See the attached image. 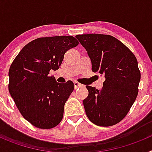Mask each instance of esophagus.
Segmentation results:
<instances>
[{
	"label": "esophagus",
	"instance_id": "obj_1",
	"mask_svg": "<svg viewBox=\"0 0 152 152\" xmlns=\"http://www.w3.org/2000/svg\"><path fill=\"white\" fill-rule=\"evenodd\" d=\"M74 86H75V89H77V88L81 87L82 84H80V83H78L77 81H75V82H74Z\"/></svg>",
	"mask_w": 152,
	"mask_h": 152
}]
</instances>
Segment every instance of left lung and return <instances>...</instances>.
<instances>
[{"instance_id": "8db88e82", "label": "left lung", "mask_w": 152, "mask_h": 152, "mask_svg": "<svg viewBox=\"0 0 152 152\" xmlns=\"http://www.w3.org/2000/svg\"><path fill=\"white\" fill-rule=\"evenodd\" d=\"M87 50L92 72L105 77L100 91L87 86L85 113L94 124L111 126L123 120L139 93L141 73L135 55L123 42L110 35L75 36Z\"/></svg>"}]
</instances>
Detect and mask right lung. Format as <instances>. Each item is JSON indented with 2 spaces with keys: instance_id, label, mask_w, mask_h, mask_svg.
<instances>
[{
  "instance_id": "add662e5",
  "label": "right lung",
  "mask_w": 152,
  "mask_h": 152,
  "mask_svg": "<svg viewBox=\"0 0 152 152\" xmlns=\"http://www.w3.org/2000/svg\"><path fill=\"white\" fill-rule=\"evenodd\" d=\"M78 44L72 36L38 38L25 45L12 62L8 90L23 117L36 128L49 129L61 121L74 84L56 82L49 73L58 69L64 53Z\"/></svg>"
}]
</instances>
